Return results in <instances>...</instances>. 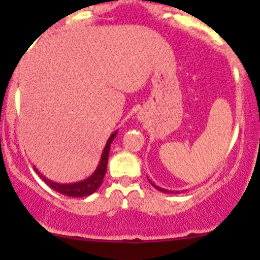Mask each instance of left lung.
<instances>
[{
    "instance_id": "1",
    "label": "left lung",
    "mask_w": 260,
    "mask_h": 260,
    "mask_svg": "<svg viewBox=\"0 0 260 260\" xmlns=\"http://www.w3.org/2000/svg\"><path fill=\"white\" fill-rule=\"evenodd\" d=\"M147 179H149V177H147ZM149 182H150V183H151V185H152V187H155V188H156L157 191H160V192H164V193H173V192H172V191L166 190V188H161V187H159V186L154 185V183H152V182L150 181V179H149ZM174 193H176V192H174Z\"/></svg>"
}]
</instances>
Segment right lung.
Masks as SVG:
<instances>
[{
  "mask_svg": "<svg viewBox=\"0 0 260 260\" xmlns=\"http://www.w3.org/2000/svg\"><path fill=\"white\" fill-rule=\"evenodd\" d=\"M116 133L118 131L113 132L109 137L108 142H106L105 147L103 150V154H101L100 161L97 164V168L94 169L93 173L91 174L87 178L82 179L78 182H72V183H59V182L51 181L47 177L43 176L40 171L35 167V171L37 172L38 176L43 179V181L50 186L52 190H55L56 192L62 193L65 196H69V198H84V196H89L93 192H96L99 190V187L101 186L104 181V177H105L106 168H108V159H109V152H110V145L113 142L114 138L116 137Z\"/></svg>",
  "mask_w": 260,
  "mask_h": 260,
  "instance_id": "right-lung-1",
  "label": "right lung"
}]
</instances>
